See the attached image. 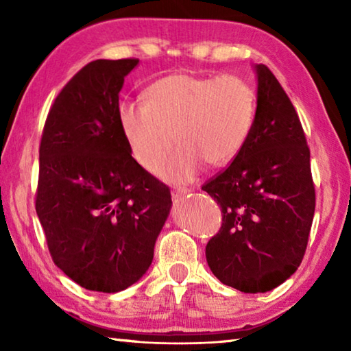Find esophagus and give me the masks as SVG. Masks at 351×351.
<instances>
[{"label":"esophagus","instance_id":"obj_1","mask_svg":"<svg viewBox=\"0 0 351 351\" xmlns=\"http://www.w3.org/2000/svg\"><path fill=\"white\" fill-rule=\"evenodd\" d=\"M189 192H190V190L186 189V187H178V189L171 190V197H173V198H180V197H184V195H187Z\"/></svg>","mask_w":351,"mask_h":351}]
</instances>
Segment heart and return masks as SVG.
<instances>
[{"label": "heart", "mask_w": 351, "mask_h": 351, "mask_svg": "<svg viewBox=\"0 0 351 351\" xmlns=\"http://www.w3.org/2000/svg\"><path fill=\"white\" fill-rule=\"evenodd\" d=\"M147 104L123 102L119 121L136 161L154 170L180 145L158 173L170 182H189L204 162L223 167L239 156L251 136L257 96L235 74L162 77L147 90Z\"/></svg>", "instance_id": "1"}]
</instances>
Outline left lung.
<instances>
[{"label":"left lung","mask_w":351,"mask_h":351,"mask_svg":"<svg viewBox=\"0 0 351 351\" xmlns=\"http://www.w3.org/2000/svg\"><path fill=\"white\" fill-rule=\"evenodd\" d=\"M255 71L251 136L229 167L201 187L223 213L206 246L207 265L221 283L252 294L274 289L299 268L316 207L300 119L269 68Z\"/></svg>","instance_id":"8db88e82"}]
</instances>
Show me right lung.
<instances>
[{
    "label": "right lung",
    "mask_w": 351,
    "mask_h": 351,
    "mask_svg": "<svg viewBox=\"0 0 351 351\" xmlns=\"http://www.w3.org/2000/svg\"><path fill=\"white\" fill-rule=\"evenodd\" d=\"M138 58L94 60L58 93L40 142L35 210L71 280L119 293L150 268L170 189L132 156L119 93Z\"/></svg>",
    "instance_id": "1"
}]
</instances>
